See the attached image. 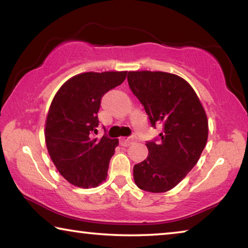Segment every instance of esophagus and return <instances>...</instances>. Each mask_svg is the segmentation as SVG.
Listing matches in <instances>:
<instances>
[{"label":"esophagus","instance_id":"obj_1","mask_svg":"<svg viewBox=\"0 0 248 248\" xmlns=\"http://www.w3.org/2000/svg\"><path fill=\"white\" fill-rule=\"evenodd\" d=\"M136 141V138L130 137V138H120L119 139V143L123 146H129L130 144H132L133 142Z\"/></svg>","mask_w":248,"mask_h":248}]
</instances>
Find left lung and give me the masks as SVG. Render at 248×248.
Segmentation results:
<instances>
[{"mask_svg": "<svg viewBox=\"0 0 248 248\" xmlns=\"http://www.w3.org/2000/svg\"><path fill=\"white\" fill-rule=\"evenodd\" d=\"M128 84L151 125L163 127L157 138L146 141L149 155L134 165V182L145 191L170 190L202 153L208 140L207 115L192 87L178 75L137 71L128 73Z\"/></svg>", "mask_w": 248, "mask_h": 248, "instance_id": "obj_1", "label": "left lung"}]
</instances>
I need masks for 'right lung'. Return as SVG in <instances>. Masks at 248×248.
<instances>
[{
    "mask_svg": "<svg viewBox=\"0 0 248 248\" xmlns=\"http://www.w3.org/2000/svg\"><path fill=\"white\" fill-rule=\"evenodd\" d=\"M125 77L127 72L82 73L66 81L54 96L46 121V144L59 173L74 186L96 187L106 179L119 142L106 133L95 138L97 114L103 96Z\"/></svg>",
    "mask_w": 248,
    "mask_h": 248,
    "instance_id": "1",
    "label": "right lung"
}]
</instances>
